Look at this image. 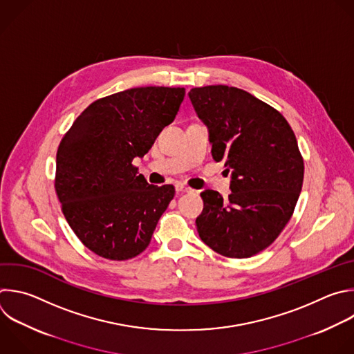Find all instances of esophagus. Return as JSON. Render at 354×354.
I'll return each instance as SVG.
<instances>
[{
  "mask_svg": "<svg viewBox=\"0 0 354 354\" xmlns=\"http://www.w3.org/2000/svg\"><path fill=\"white\" fill-rule=\"evenodd\" d=\"M175 189H176V192H182V193H190V192H193V189H190L189 186H186V185H183V183H178V185L175 186Z\"/></svg>",
  "mask_w": 354,
  "mask_h": 354,
  "instance_id": "obj_1",
  "label": "esophagus"
}]
</instances>
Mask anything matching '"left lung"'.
<instances>
[{
  "label": "left lung",
  "instance_id": "left-lung-1",
  "mask_svg": "<svg viewBox=\"0 0 354 354\" xmlns=\"http://www.w3.org/2000/svg\"><path fill=\"white\" fill-rule=\"evenodd\" d=\"M189 98L208 129L212 158L230 172L227 197L200 194L198 236L225 257H252L278 238L299 200L304 164L296 136L282 113L242 88L194 87Z\"/></svg>",
  "mask_w": 354,
  "mask_h": 354
}]
</instances>
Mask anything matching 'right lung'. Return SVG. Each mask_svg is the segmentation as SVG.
<instances>
[{"mask_svg":"<svg viewBox=\"0 0 354 354\" xmlns=\"http://www.w3.org/2000/svg\"><path fill=\"white\" fill-rule=\"evenodd\" d=\"M183 98V87L115 93L90 104L62 138L57 196L69 226L97 256L129 260L150 245L175 187L147 183L132 161L174 122Z\"/></svg>","mask_w":354,"mask_h":354,"instance_id":"1","label":"right lung"}]
</instances>
